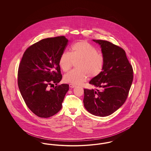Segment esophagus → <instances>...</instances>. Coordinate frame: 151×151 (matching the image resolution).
I'll return each mask as SVG.
<instances>
[{
  "instance_id": "1",
  "label": "esophagus",
  "mask_w": 151,
  "mask_h": 151,
  "mask_svg": "<svg viewBox=\"0 0 151 151\" xmlns=\"http://www.w3.org/2000/svg\"><path fill=\"white\" fill-rule=\"evenodd\" d=\"M69 86L70 88H74V87H76V86L75 85V84H72V83H70V84H69Z\"/></svg>"
}]
</instances>
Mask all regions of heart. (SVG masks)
I'll return each mask as SVG.
<instances>
[{
    "label": "heart",
    "mask_w": 151,
    "mask_h": 151,
    "mask_svg": "<svg viewBox=\"0 0 151 151\" xmlns=\"http://www.w3.org/2000/svg\"><path fill=\"white\" fill-rule=\"evenodd\" d=\"M76 63V69L66 73L64 76L65 82L78 84L86 80L98 76L102 72L105 60L98 51L86 41L73 43L71 52L64 51L62 53L59 65L64 72H67Z\"/></svg>",
    "instance_id": "obj_1"
}]
</instances>
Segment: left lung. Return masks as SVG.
<instances>
[{
  "label": "left lung",
  "mask_w": 151,
  "mask_h": 151,
  "mask_svg": "<svg viewBox=\"0 0 151 151\" xmlns=\"http://www.w3.org/2000/svg\"><path fill=\"white\" fill-rule=\"evenodd\" d=\"M100 45L105 64L102 72L89 84L95 89H84V105L96 116L113 114L126 100L133 81V69L125 51L107 41L93 40Z\"/></svg>",
  "instance_id": "1"
}]
</instances>
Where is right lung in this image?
<instances>
[{
    "mask_svg": "<svg viewBox=\"0 0 151 151\" xmlns=\"http://www.w3.org/2000/svg\"><path fill=\"white\" fill-rule=\"evenodd\" d=\"M67 43L65 36L43 39L29 46L19 64L20 92L27 106L39 117L59 112L69 90L68 84L58 85L62 78L59 60ZM54 83L58 86L50 88Z\"/></svg>",
    "mask_w": 151,
    "mask_h": 151,
    "instance_id": "1",
    "label": "right lung"
}]
</instances>
